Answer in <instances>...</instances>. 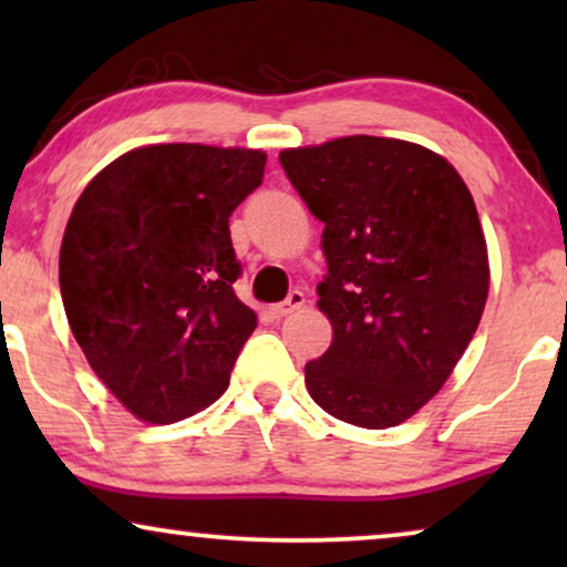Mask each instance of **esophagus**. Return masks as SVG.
I'll list each match as a JSON object with an SVG mask.
<instances>
[{"mask_svg":"<svg viewBox=\"0 0 567 567\" xmlns=\"http://www.w3.org/2000/svg\"><path fill=\"white\" fill-rule=\"evenodd\" d=\"M301 307H305V293H301V291H291L289 297H286V299L281 301V305L270 307V315L281 320V317H289V315H293V312H297V309H301Z\"/></svg>","mask_w":567,"mask_h":567,"instance_id":"1","label":"esophagus"}]
</instances>
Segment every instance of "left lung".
I'll list each match as a JSON object with an SVG mask.
<instances>
[{"label":"left lung","instance_id":"8db88e82","mask_svg":"<svg viewBox=\"0 0 567 567\" xmlns=\"http://www.w3.org/2000/svg\"><path fill=\"white\" fill-rule=\"evenodd\" d=\"M278 159L324 224L317 307L332 343L305 367L307 390L338 421L392 429L444 386L483 317L475 200L444 157L400 138L343 136Z\"/></svg>","mask_w":567,"mask_h":567}]
</instances>
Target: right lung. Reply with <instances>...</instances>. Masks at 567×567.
I'll list each match as a JSON object with an SVG mask.
<instances>
[{
	"instance_id": "right-lung-1",
	"label": "right lung",
	"mask_w": 567,
	"mask_h": 567,
	"mask_svg": "<svg viewBox=\"0 0 567 567\" xmlns=\"http://www.w3.org/2000/svg\"><path fill=\"white\" fill-rule=\"evenodd\" d=\"M266 154L204 144L142 146L82 190L59 284L66 320L100 382L146 423L219 400L258 317L229 216L262 183Z\"/></svg>"
}]
</instances>
